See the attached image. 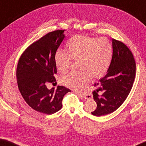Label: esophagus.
<instances>
[{
    "instance_id": "obj_1",
    "label": "esophagus",
    "mask_w": 146,
    "mask_h": 146,
    "mask_svg": "<svg viewBox=\"0 0 146 146\" xmlns=\"http://www.w3.org/2000/svg\"><path fill=\"white\" fill-rule=\"evenodd\" d=\"M80 96H81V97H84L85 98V99H90V98H91V96H89V97H88L87 95H84V94H83V93H78V92H76Z\"/></svg>"
}]
</instances>
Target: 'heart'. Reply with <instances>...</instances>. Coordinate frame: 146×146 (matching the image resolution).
<instances>
[{"instance_id": "b5f03b06", "label": "heart", "mask_w": 146, "mask_h": 146, "mask_svg": "<svg viewBox=\"0 0 146 146\" xmlns=\"http://www.w3.org/2000/svg\"><path fill=\"white\" fill-rule=\"evenodd\" d=\"M67 53L59 49L55 55L56 68L65 73L70 67L71 60L78 62L77 68L61 78L63 85L79 90L84 88L91 78L102 77L107 72L112 60L113 49L111 43L106 38L76 35L66 44Z\"/></svg>"}]
</instances>
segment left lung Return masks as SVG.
<instances>
[{
	"instance_id": "8db88e82",
	"label": "left lung",
	"mask_w": 146,
	"mask_h": 146,
	"mask_svg": "<svg viewBox=\"0 0 146 146\" xmlns=\"http://www.w3.org/2000/svg\"><path fill=\"white\" fill-rule=\"evenodd\" d=\"M113 57L106 75L94 84L93 91L97 109L91 114L100 117L113 113L122 104L133 87L136 64L129 49L112 39Z\"/></svg>"
}]
</instances>
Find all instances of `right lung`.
Returning a JSON list of instances; mask_svg holds the SVG:
<instances>
[{
  "mask_svg": "<svg viewBox=\"0 0 146 146\" xmlns=\"http://www.w3.org/2000/svg\"><path fill=\"white\" fill-rule=\"evenodd\" d=\"M64 30L50 32L31 44L20 58L17 68L19 90L26 103L38 112L51 115L62 107L64 96L71 90L58 86L56 90L47 88L55 84L56 73L55 55L65 38Z\"/></svg>",
  "mask_w": 146,
  "mask_h": 146,
  "instance_id": "obj_1",
  "label": "right lung"
}]
</instances>
